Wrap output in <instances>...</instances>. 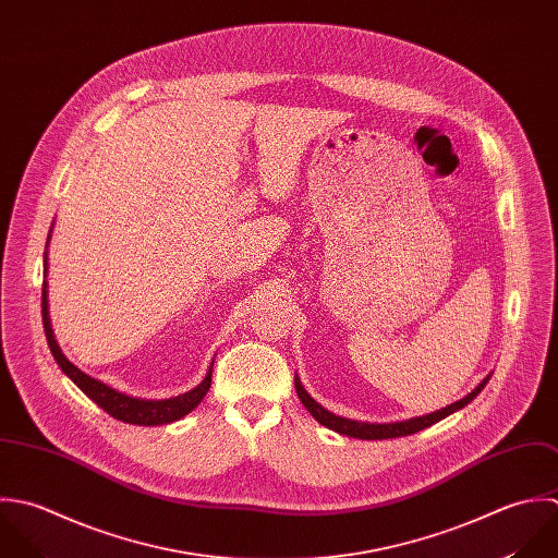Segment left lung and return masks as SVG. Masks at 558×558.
I'll return each instance as SVG.
<instances>
[{
	"label": "left lung",
	"mask_w": 558,
	"mask_h": 558,
	"mask_svg": "<svg viewBox=\"0 0 558 558\" xmlns=\"http://www.w3.org/2000/svg\"><path fill=\"white\" fill-rule=\"evenodd\" d=\"M489 378H492V372H489L468 396H463L461 400H457V402H452V404H448V407H444V409H437V411L426 413V415H417V417H409V420H400V422H383V424H378V422H360V420L342 417V415H336V413L327 411L320 402H316V400L307 393V389L303 387V383H301L299 376H294V387H296V393H299L301 402L305 404V409H307L323 426H327V428H331V430H336V433H340V435L357 437V439H391V437L413 435V433H417V430H422V428H428L430 424H435V422L448 417L450 413L463 409L465 404H470V402L483 391V387L489 383Z\"/></svg>",
	"instance_id": "1"
}]
</instances>
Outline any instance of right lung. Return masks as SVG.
Masks as SVG:
<instances>
[{
    "label": "right lung",
    "instance_id": "right-lung-1",
    "mask_svg": "<svg viewBox=\"0 0 558 558\" xmlns=\"http://www.w3.org/2000/svg\"><path fill=\"white\" fill-rule=\"evenodd\" d=\"M51 229H53V222H51ZM51 229H49V235H47V246H49V240H51ZM43 262H45L43 266H45V277H47V248H45ZM40 305H43L45 338H47L49 351H51L56 364L60 366V371L64 372L93 402H97L106 413H110L112 417H117L121 422L138 424V426H160V424L178 422V420H182L184 415H187L203 400V396L207 393V389L211 385V366H214V362L209 364L203 380L196 387L187 389L186 393H180V396H173V398H162V400H149V398H136V396L123 393V391L106 385L104 380H99V378L80 371L75 364H71L64 357L62 349L56 342L53 329H51L49 301H47V281H43V303Z\"/></svg>",
    "mask_w": 558,
    "mask_h": 558
}]
</instances>
